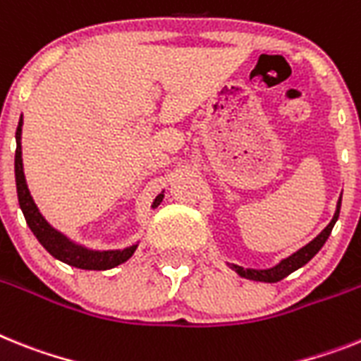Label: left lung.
I'll list each match as a JSON object with an SVG mask.
<instances>
[{
  "instance_id": "obj_1",
  "label": "left lung",
  "mask_w": 361,
  "mask_h": 361,
  "mask_svg": "<svg viewBox=\"0 0 361 361\" xmlns=\"http://www.w3.org/2000/svg\"><path fill=\"white\" fill-rule=\"evenodd\" d=\"M340 207H341V198L340 202H338V209H336L334 218L330 220L329 226H326L325 229H323V231H321L319 235L310 242V244H307L305 247L295 251V253L290 255L288 259L281 260V262H279L277 266H274V268L251 269V268H242V266H237V264H229V266H231V268L240 275V277L250 279V281H260V283H277V281H281V279L288 277L292 271H295V269H299L301 266L307 264L308 260H310L312 257L316 255L317 251L323 247V244L326 242L329 235L332 233V227H334L336 220H338V216H340Z\"/></svg>"
}]
</instances>
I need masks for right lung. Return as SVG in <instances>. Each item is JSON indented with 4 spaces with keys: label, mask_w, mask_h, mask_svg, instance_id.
Returning <instances> with one entry per match:
<instances>
[{
    "label": "right lung",
    "mask_w": 361,
    "mask_h": 361,
    "mask_svg": "<svg viewBox=\"0 0 361 361\" xmlns=\"http://www.w3.org/2000/svg\"><path fill=\"white\" fill-rule=\"evenodd\" d=\"M21 124L23 121L20 119L16 128V157H14V172H16V190H18V202H20V207L23 211V216L27 220V226L31 227V231L35 233V237L38 238L42 246L49 251L54 259L62 260L66 264L75 266V268L80 269H110L115 266L123 264L130 257L134 255L135 246H130L126 250H114V251H93L86 250L82 246H77L73 244L69 238H66L62 233H59L54 227H51L49 224L45 222V218L42 216L36 204L32 202V196L27 189L25 183V174H23V163H21ZM163 195L157 196L154 200L152 207H157L161 204Z\"/></svg>",
    "instance_id": "right-lung-1"
}]
</instances>
